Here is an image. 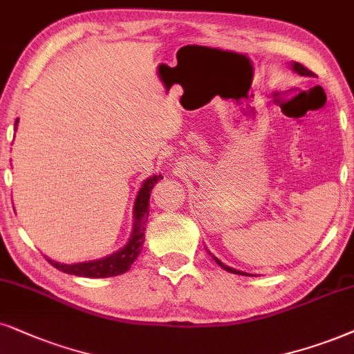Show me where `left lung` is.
I'll return each mask as SVG.
<instances>
[{
	"instance_id": "1",
	"label": "left lung",
	"mask_w": 354,
	"mask_h": 354,
	"mask_svg": "<svg viewBox=\"0 0 354 354\" xmlns=\"http://www.w3.org/2000/svg\"><path fill=\"white\" fill-rule=\"evenodd\" d=\"M290 70H294V71H296L297 75H301V77H310V73H312V71H308V70L306 68V66H302L301 64H297V62H292V64H290ZM209 254H210V257L214 258V261H216L217 265L222 268V270H225V271H229V272H234V274H241V276H253V274H250V272L239 271V270H235V268H230V266L223 265V263L221 261V259H218L217 257H214V254L210 253V252H209Z\"/></svg>"
}]
</instances>
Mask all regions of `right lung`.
Listing matches in <instances>:
<instances>
[{"label": "right lung", "mask_w": 354, "mask_h": 354, "mask_svg": "<svg viewBox=\"0 0 354 354\" xmlns=\"http://www.w3.org/2000/svg\"><path fill=\"white\" fill-rule=\"evenodd\" d=\"M17 122H19V119H16L15 131L17 129ZM160 180H163L162 174H153V176L147 178V180L142 183L140 189L137 192L136 203H133V227L131 236H129L127 243H125L122 248H119L118 252H114L113 254H107V257L100 259H91V261L66 265V263H58L53 261L50 258H47L48 263H50L52 266H55L57 270L66 272V274L83 277H111L124 274L125 271L131 270L132 263L136 261L138 253L142 252V247H144V232L147 217H149L150 192Z\"/></svg>", "instance_id": "right-lung-1"}]
</instances>
